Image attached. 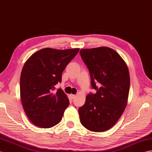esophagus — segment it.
Segmentation results:
<instances>
[{"label": "esophagus", "instance_id": "1", "mask_svg": "<svg viewBox=\"0 0 152 152\" xmlns=\"http://www.w3.org/2000/svg\"><path fill=\"white\" fill-rule=\"evenodd\" d=\"M69 96H70V98H71L72 99H74V98H75L76 95H75V94H70Z\"/></svg>", "mask_w": 152, "mask_h": 152}]
</instances>
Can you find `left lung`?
Returning <instances> with one entry per match:
<instances>
[{"label": "left lung", "mask_w": 152, "mask_h": 152, "mask_svg": "<svg viewBox=\"0 0 152 152\" xmlns=\"http://www.w3.org/2000/svg\"><path fill=\"white\" fill-rule=\"evenodd\" d=\"M80 53L90 72L91 86L96 90V94L87 96L79 108L80 121L88 130L105 132L118 121L127 105L129 71L121 56L110 48L81 49Z\"/></svg>", "instance_id": "obj_1"}]
</instances>
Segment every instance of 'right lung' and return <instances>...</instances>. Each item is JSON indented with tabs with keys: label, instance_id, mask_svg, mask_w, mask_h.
<instances>
[{
	"label": "right lung",
	"instance_id": "obj_1",
	"mask_svg": "<svg viewBox=\"0 0 152 152\" xmlns=\"http://www.w3.org/2000/svg\"><path fill=\"white\" fill-rule=\"evenodd\" d=\"M79 50L44 48L26 61L20 75V98L26 115L34 125L49 128L61 121L69 100L62 89L53 91Z\"/></svg>",
	"mask_w": 152,
	"mask_h": 152
}]
</instances>
